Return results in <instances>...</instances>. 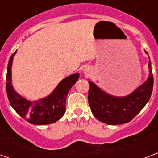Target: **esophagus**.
<instances>
[{"instance_id": "esophagus-1", "label": "esophagus", "mask_w": 158, "mask_h": 158, "mask_svg": "<svg viewBox=\"0 0 158 158\" xmlns=\"http://www.w3.org/2000/svg\"><path fill=\"white\" fill-rule=\"evenodd\" d=\"M83 72H84V73L86 74V75H89V74L91 73V69H89V68H85V69L83 70Z\"/></svg>"}]
</instances>
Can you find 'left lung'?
<instances>
[{"label":"left lung","instance_id":"obj_1","mask_svg":"<svg viewBox=\"0 0 158 158\" xmlns=\"http://www.w3.org/2000/svg\"><path fill=\"white\" fill-rule=\"evenodd\" d=\"M145 52L147 54V52ZM148 69L149 76L146 81L124 96H113L89 81L88 102L94 116L109 125H118L131 121L146 106L152 96L153 76L151 61L148 62Z\"/></svg>","mask_w":158,"mask_h":158}]
</instances>
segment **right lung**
Returning <instances> with one entry per match:
<instances>
[{"label": "right lung", "instance_id": "1", "mask_svg": "<svg viewBox=\"0 0 158 158\" xmlns=\"http://www.w3.org/2000/svg\"><path fill=\"white\" fill-rule=\"evenodd\" d=\"M16 51L9 59L6 73V93L12 108L23 118L36 125L50 124L61 118L66 111V98L72 86L79 78V73H73L60 81L50 95L37 101L27 100L16 91L12 85V66Z\"/></svg>", "mask_w": 158, "mask_h": 158}]
</instances>
